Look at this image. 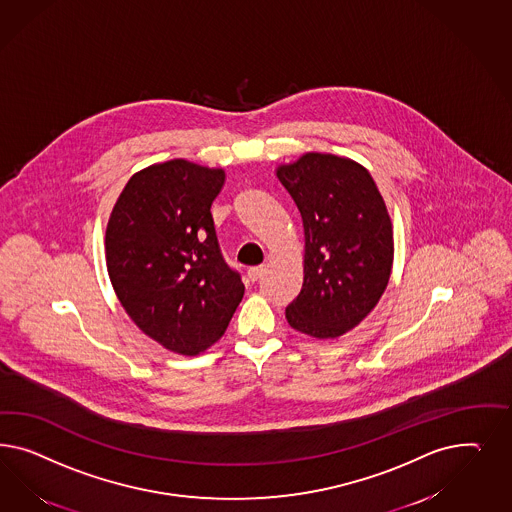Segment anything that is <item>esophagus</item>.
Masks as SVG:
<instances>
[{
    "label": "esophagus",
    "instance_id": "1",
    "mask_svg": "<svg viewBox=\"0 0 512 512\" xmlns=\"http://www.w3.org/2000/svg\"><path fill=\"white\" fill-rule=\"evenodd\" d=\"M264 276V266H253L248 270V278L251 281H259Z\"/></svg>",
    "mask_w": 512,
    "mask_h": 512
}]
</instances>
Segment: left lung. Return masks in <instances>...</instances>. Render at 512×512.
<instances>
[{"label":"left lung","mask_w":512,"mask_h":512,"mask_svg":"<svg viewBox=\"0 0 512 512\" xmlns=\"http://www.w3.org/2000/svg\"><path fill=\"white\" fill-rule=\"evenodd\" d=\"M304 225V283L287 323L311 338H338L375 308L387 289L394 240L370 172L347 157L304 154L278 167Z\"/></svg>","instance_id":"1"}]
</instances>
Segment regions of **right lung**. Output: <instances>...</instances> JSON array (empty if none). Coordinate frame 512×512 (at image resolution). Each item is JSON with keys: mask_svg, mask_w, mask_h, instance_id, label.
<instances>
[{"mask_svg": "<svg viewBox=\"0 0 512 512\" xmlns=\"http://www.w3.org/2000/svg\"><path fill=\"white\" fill-rule=\"evenodd\" d=\"M223 184V169L186 159L157 163L131 176L107 225L118 300L146 336L186 357L225 334L244 296L210 212Z\"/></svg>", "mask_w": 512, "mask_h": 512, "instance_id": "right-lung-1", "label": "right lung"}]
</instances>
